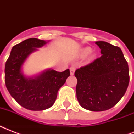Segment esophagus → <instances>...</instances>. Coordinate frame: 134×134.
Instances as JSON below:
<instances>
[{"mask_svg":"<svg viewBox=\"0 0 134 134\" xmlns=\"http://www.w3.org/2000/svg\"><path fill=\"white\" fill-rule=\"evenodd\" d=\"M69 69H70V74H71V75H74V72H75V70H76L75 66L72 65L71 67H70Z\"/></svg>","mask_w":134,"mask_h":134,"instance_id":"obj_1","label":"esophagus"}]
</instances>
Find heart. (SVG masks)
Returning <instances> with one entry per match:
<instances>
[{
	"label": "heart",
	"instance_id": "b5f03b06",
	"mask_svg": "<svg viewBox=\"0 0 134 134\" xmlns=\"http://www.w3.org/2000/svg\"><path fill=\"white\" fill-rule=\"evenodd\" d=\"M90 51H91V48H84V49H83V51H82V54L83 55H86L89 54L90 53Z\"/></svg>",
	"mask_w": 134,
	"mask_h": 134
}]
</instances>
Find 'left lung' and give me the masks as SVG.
<instances>
[{"instance_id":"obj_1","label":"left lung","mask_w":134,"mask_h":134,"mask_svg":"<svg viewBox=\"0 0 134 134\" xmlns=\"http://www.w3.org/2000/svg\"><path fill=\"white\" fill-rule=\"evenodd\" d=\"M95 44L102 56L76 70V92L83 108L103 111L113 107L127 91L129 66L120 47L102 41Z\"/></svg>"}]
</instances>
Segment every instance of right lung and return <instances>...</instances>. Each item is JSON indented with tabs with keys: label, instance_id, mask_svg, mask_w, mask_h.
<instances>
[{
	"label": "right lung",
	"instance_id": "right-lung-1",
	"mask_svg": "<svg viewBox=\"0 0 134 134\" xmlns=\"http://www.w3.org/2000/svg\"><path fill=\"white\" fill-rule=\"evenodd\" d=\"M46 44V41L39 39H27L12 47L5 63L7 89L18 104L28 110H42L52 106L58 90L70 75L69 69L62 72L49 69L37 77L28 79L21 73L28 55Z\"/></svg>",
	"mask_w": 134,
	"mask_h": 134
}]
</instances>
